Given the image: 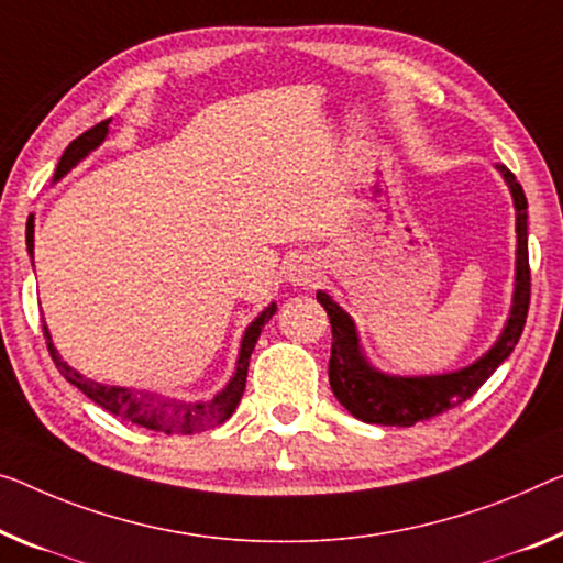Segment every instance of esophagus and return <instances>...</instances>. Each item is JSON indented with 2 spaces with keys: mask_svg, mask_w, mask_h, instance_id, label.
I'll list each match as a JSON object with an SVG mask.
<instances>
[{
  "mask_svg": "<svg viewBox=\"0 0 563 563\" xmlns=\"http://www.w3.org/2000/svg\"><path fill=\"white\" fill-rule=\"evenodd\" d=\"M317 266L307 262V258H299V262L289 264V282L297 284V287H311L317 282Z\"/></svg>",
  "mask_w": 563,
  "mask_h": 563,
  "instance_id": "1",
  "label": "esophagus"
}]
</instances>
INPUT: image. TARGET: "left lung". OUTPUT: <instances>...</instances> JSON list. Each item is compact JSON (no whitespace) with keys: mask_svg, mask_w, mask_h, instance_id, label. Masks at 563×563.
<instances>
[{"mask_svg":"<svg viewBox=\"0 0 563 563\" xmlns=\"http://www.w3.org/2000/svg\"><path fill=\"white\" fill-rule=\"evenodd\" d=\"M506 184L511 186L516 203V291L514 309L500 340L486 357L461 372L438 377H387L372 369L362 357L357 332L352 319L334 305L330 294L317 291V301L324 307L332 324V357H330V385L336 400L347 408L354 418L375 422V426H402L435 418L468 400L478 387L496 372L508 354L521 340L526 314L531 305V269H529V231H526V194L521 184L508 168L500 166Z\"/></svg>","mask_w":563,"mask_h":563,"instance_id":"8db88e82","label":"left lung"}]
</instances>
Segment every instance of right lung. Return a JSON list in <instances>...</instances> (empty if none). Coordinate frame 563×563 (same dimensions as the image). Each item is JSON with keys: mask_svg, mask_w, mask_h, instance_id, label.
I'll return each instance as SVG.
<instances>
[{"mask_svg": "<svg viewBox=\"0 0 563 563\" xmlns=\"http://www.w3.org/2000/svg\"><path fill=\"white\" fill-rule=\"evenodd\" d=\"M108 123H110V118L102 120V123H98V125H92L90 131L77 135L75 141L67 145L63 158H59V163H57L55 180L63 178L65 173L75 166V163H80L85 155H88L92 148H98V145L106 141ZM27 252H30V256H34V221H32V216L27 221ZM274 311H276V305H269L262 311V314L254 319L252 327H249L246 334H244V342H241L236 375H233L231 383L223 387V390L209 402L168 400V397H163V395L92 383V379L82 377L80 372L67 367L65 362L59 360L57 350L52 347V340H49V332H47L45 324H42V332H45L49 357L55 360L59 375H63L67 383H73L77 390H82L85 395H88L92 402H98L100 408H106L108 412L118 415V418L131 420V422H135V426L161 430V432H180V435H191V432H201L206 428L221 426V422L229 420L231 412L236 410V405H239L241 395H244V387H246L249 360H252V352L256 347L258 334H262V327L269 322Z\"/></svg>", "mask_w": 563, "mask_h": 563, "instance_id": "right-lung-1", "label": "right lung"}]
</instances>
